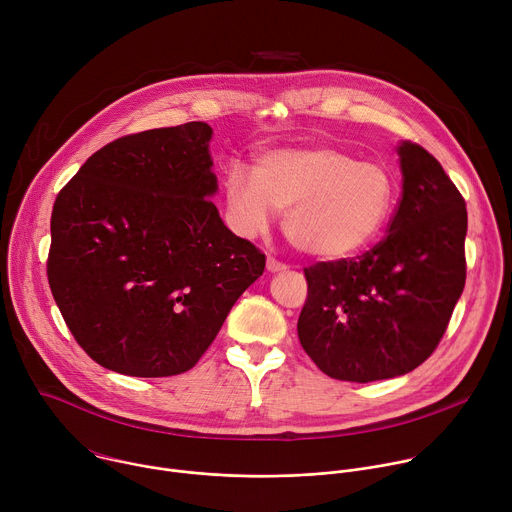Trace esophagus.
<instances>
[{"mask_svg":"<svg viewBox=\"0 0 512 512\" xmlns=\"http://www.w3.org/2000/svg\"><path fill=\"white\" fill-rule=\"evenodd\" d=\"M283 269H287V265H285V263H281V261H277V259H273V257H269V259H267V271L277 273V271H283Z\"/></svg>","mask_w":512,"mask_h":512,"instance_id":"obj_1","label":"esophagus"}]
</instances>
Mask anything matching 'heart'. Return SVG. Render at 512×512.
Here are the masks:
<instances>
[{
    "label": "heart",
    "instance_id": "1",
    "mask_svg": "<svg viewBox=\"0 0 512 512\" xmlns=\"http://www.w3.org/2000/svg\"><path fill=\"white\" fill-rule=\"evenodd\" d=\"M237 229L263 231L271 208L285 212L283 231L302 253L340 261L367 249L387 227L397 184L379 162H360L334 145L263 154L249 176L239 166L225 176Z\"/></svg>",
    "mask_w": 512,
    "mask_h": 512
}]
</instances>
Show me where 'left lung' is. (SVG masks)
<instances>
[{
	"instance_id": "obj_1",
	"label": "left lung",
	"mask_w": 512,
	"mask_h": 512,
	"mask_svg": "<svg viewBox=\"0 0 512 512\" xmlns=\"http://www.w3.org/2000/svg\"><path fill=\"white\" fill-rule=\"evenodd\" d=\"M403 192L387 237L304 269L302 348L332 379L401 377L440 344L466 283V202L427 150L401 141Z\"/></svg>"
}]
</instances>
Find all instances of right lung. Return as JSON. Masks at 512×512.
<instances>
[{
	"mask_svg": "<svg viewBox=\"0 0 512 512\" xmlns=\"http://www.w3.org/2000/svg\"><path fill=\"white\" fill-rule=\"evenodd\" d=\"M202 121L119 137L58 192L48 283L79 346L129 377L190 371L265 255L233 235L210 196Z\"/></svg>",
	"mask_w": 512,
	"mask_h": 512,
	"instance_id": "1",
	"label": "right lung"
}]
</instances>
